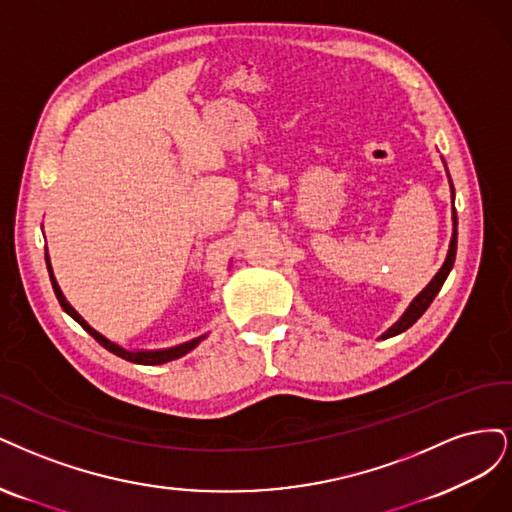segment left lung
I'll return each instance as SVG.
<instances>
[{"label":"left lung","instance_id":"obj_1","mask_svg":"<svg viewBox=\"0 0 512 512\" xmlns=\"http://www.w3.org/2000/svg\"><path fill=\"white\" fill-rule=\"evenodd\" d=\"M449 174V172H447ZM449 183H451V176H449ZM451 193H453V202H455V189H453V183H451ZM455 253H457V212H455V208H453V236H451V244H449V253H447V259H444V263H442V268L438 270V274L430 280V285H427L415 300L410 302V306L406 308V312L404 315L395 321L387 332L381 336L383 340L385 338H391V336H398V334H402V332H406V329L415 323L423 312L427 310V306H430L432 302H434V298L438 295V291H440V287L444 285V280H447V276H449V272H451V268H453V263H455Z\"/></svg>","mask_w":512,"mask_h":512}]
</instances>
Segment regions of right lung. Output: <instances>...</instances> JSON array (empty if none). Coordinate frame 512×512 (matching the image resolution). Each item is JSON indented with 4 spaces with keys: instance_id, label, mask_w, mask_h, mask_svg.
I'll list each match as a JSON object with an SVG mask.
<instances>
[{
    "instance_id": "1",
    "label": "right lung",
    "mask_w": 512,
    "mask_h": 512,
    "mask_svg": "<svg viewBox=\"0 0 512 512\" xmlns=\"http://www.w3.org/2000/svg\"><path fill=\"white\" fill-rule=\"evenodd\" d=\"M46 268H48V274H51V283H53V289H55V295H57V300H59L61 308H63L65 312H68V315H70L76 323H80L82 327H85L87 332L104 346V349H108L110 353H114V355L121 357V359L134 361V364H142V366H159V364H166V361H172V359H178V357L187 355L189 351H193L195 346L206 338V336L193 338V340L183 342V344H178V346H170V349H157V351H127V349H123L121 344L108 340V338L102 336L100 332H95V329H93L85 319H82V317L78 315V312L70 306V302L65 300V295L61 293V289H59V285H57V280H55V276H53V268H51V259H48V253H46Z\"/></svg>"
}]
</instances>
